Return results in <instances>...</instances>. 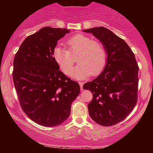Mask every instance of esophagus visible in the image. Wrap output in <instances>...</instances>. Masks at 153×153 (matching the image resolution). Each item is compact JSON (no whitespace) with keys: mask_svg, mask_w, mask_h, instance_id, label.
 Listing matches in <instances>:
<instances>
[{"mask_svg":"<svg viewBox=\"0 0 153 153\" xmlns=\"http://www.w3.org/2000/svg\"><path fill=\"white\" fill-rule=\"evenodd\" d=\"M79 85H80V90L82 91V85H83V82H79Z\"/></svg>","mask_w":153,"mask_h":153,"instance_id":"1","label":"esophagus"}]
</instances>
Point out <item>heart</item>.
Wrapping results in <instances>:
<instances>
[{
  "label": "heart",
  "instance_id": "obj_1",
  "mask_svg": "<svg viewBox=\"0 0 153 153\" xmlns=\"http://www.w3.org/2000/svg\"><path fill=\"white\" fill-rule=\"evenodd\" d=\"M68 49L57 46L54 49L53 55L62 71L72 78L85 79L92 74L98 75L102 71L106 63L107 55L104 46L99 40L91 39L83 34H75L67 41ZM78 53L79 62L72 69L74 59L72 55ZM73 70V71L71 70Z\"/></svg>",
  "mask_w": 153,
  "mask_h": 153
}]
</instances>
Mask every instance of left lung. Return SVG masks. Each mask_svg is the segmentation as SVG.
Returning <instances> with one entry per match:
<instances>
[{
  "label": "left lung",
  "mask_w": 153,
  "mask_h": 153,
  "mask_svg": "<svg viewBox=\"0 0 153 153\" xmlns=\"http://www.w3.org/2000/svg\"><path fill=\"white\" fill-rule=\"evenodd\" d=\"M83 31L96 36L107 53L102 73L82 87L93 94L88 105L89 115L100 125H114L124 120L137 102V62L126 42L109 29L100 26Z\"/></svg>",
  "instance_id": "left-lung-1"
}]
</instances>
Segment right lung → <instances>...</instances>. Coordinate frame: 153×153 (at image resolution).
Masks as SVG:
<instances>
[{
	"label": "right lung",
	"mask_w": 153,
	"mask_h": 153,
	"mask_svg": "<svg viewBox=\"0 0 153 153\" xmlns=\"http://www.w3.org/2000/svg\"><path fill=\"white\" fill-rule=\"evenodd\" d=\"M70 30L45 27L24 40L13 59V80L22 110L44 127H55L71 114L80 85L59 70L53 57L57 41Z\"/></svg>",
	"instance_id": "add662e5"
}]
</instances>
